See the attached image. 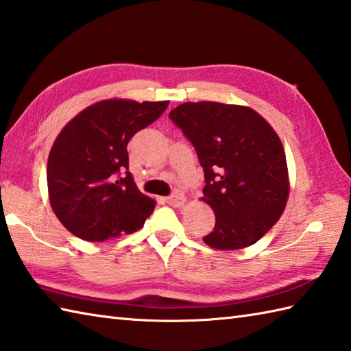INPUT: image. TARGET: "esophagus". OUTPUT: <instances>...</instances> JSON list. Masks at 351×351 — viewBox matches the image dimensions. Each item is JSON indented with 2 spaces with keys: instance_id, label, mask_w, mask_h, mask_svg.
<instances>
[{
  "instance_id": "obj_1",
  "label": "esophagus",
  "mask_w": 351,
  "mask_h": 351,
  "mask_svg": "<svg viewBox=\"0 0 351 351\" xmlns=\"http://www.w3.org/2000/svg\"><path fill=\"white\" fill-rule=\"evenodd\" d=\"M165 203H168L169 206H174V207H180L184 203V197L180 194H174L171 197H167Z\"/></svg>"
}]
</instances>
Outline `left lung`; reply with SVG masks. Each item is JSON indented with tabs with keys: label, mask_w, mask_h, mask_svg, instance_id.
Returning <instances> with one entry per match:
<instances>
[{
	"label": "left lung",
	"mask_w": 351,
	"mask_h": 351,
	"mask_svg": "<svg viewBox=\"0 0 351 351\" xmlns=\"http://www.w3.org/2000/svg\"><path fill=\"white\" fill-rule=\"evenodd\" d=\"M194 145L204 171L202 198L215 212L203 241L217 250L253 245L286 207L289 176L274 128L247 106L183 103L169 112Z\"/></svg>",
	"instance_id": "left-lung-1"
}]
</instances>
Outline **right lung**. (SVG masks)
I'll list each match as a JSON object with an SVG mask.
<instances>
[{
	"label": "right lung",
	"instance_id": "obj_1",
	"mask_svg": "<svg viewBox=\"0 0 351 351\" xmlns=\"http://www.w3.org/2000/svg\"><path fill=\"white\" fill-rule=\"evenodd\" d=\"M168 104L103 99L62 128L48 156V197L56 217L77 238L99 242L133 233L152 215L156 202L128 173L127 144Z\"/></svg>",
	"mask_w": 351,
	"mask_h": 351
}]
</instances>
